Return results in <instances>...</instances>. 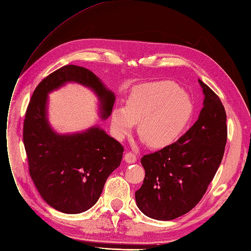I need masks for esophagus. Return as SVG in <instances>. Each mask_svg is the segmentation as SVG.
I'll return each mask as SVG.
<instances>
[{
  "instance_id": "obj_1",
  "label": "esophagus",
  "mask_w": 251,
  "mask_h": 251,
  "mask_svg": "<svg viewBox=\"0 0 251 251\" xmlns=\"http://www.w3.org/2000/svg\"><path fill=\"white\" fill-rule=\"evenodd\" d=\"M124 158L129 164H132V163H135V161H136V156L133 154L132 152H126L125 155H124Z\"/></svg>"
}]
</instances>
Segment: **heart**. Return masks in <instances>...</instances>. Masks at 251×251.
I'll return each mask as SVG.
<instances>
[{
    "label": "heart",
    "mask_w": 251,
    "mask_h": 251,
    "mask_svg": "<svg viewBox=\"0 0 251 251\" xmlns=\"http://www.w3.org/2000/svg\"><path fill=\"white\" fill-rule=\"evenodd\" d=\"M194 106L187 93L172 81H155L134 87L125 108L112 110L111 125L119 139L137 132L152 148H165L175 143L187 128Z\"/></svg>",
    "instance_id": "obj_1"
}]
</instances>
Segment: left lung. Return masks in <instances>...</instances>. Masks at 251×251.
<instances>
[{
	"mask_svg": "<svg viewBox=\"0 0 251 251\" xmlns=\"http://www.w3.org/2000/svg\"><path fill=\"white\" fill-rule=\"evenodd\" d=\"M203 108L180 139L141 159L145 169L136 204L152 219L169 221L195 207L219 168L227 140L226 112L218 95L201 80Z\"/></svg>",
	"mask_w": 251,
	"mask_h": 251,
	"instance_id": "8db88e82",
	"label": "left lung"
}]
</instances>
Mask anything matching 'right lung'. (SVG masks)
<instances>
[{
    "mask_svg": "<svg viewBox=\"0 0 251 251\" xmlns=\"http://www.w3.org/2000/svg\"><path fill=\"white\" fill-rule=\"evenodd\" d=\"M69 81L91 87L101 102V117L110 116L115 95L90 70L68 64L36 86L26 110L23 141L40 196L59 212L79 214L98 201L108 176L122 161L124 148L99 127L71 135L52 130L47 120L48 94Z\"/></svg>",
    "mask_w": 251,
    "mask_h": 251,
    "instance_id": "obj_1",
    "label": "right lung"
}]
</instances>
